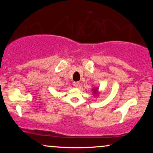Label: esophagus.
<instances>
[{
	"label": "esophagus",
	"mask_w": 153,
	"mask_h": 153,
	"mask_svg": "<svg viewBox=\"0 0 153 153\" xmlns=\"http://www.w3.org/2000/svg\"><path fill=\"white\" fill-rule=\"evenodd\" d=\"M79 85H80V82H78V81L73 82V85H74L75 87H78Z\"/></svg>",
	"instance_id": "obj_1"
}]
</instances>
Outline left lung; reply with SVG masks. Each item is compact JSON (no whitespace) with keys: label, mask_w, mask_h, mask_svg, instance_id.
I'll return each mask as SVG.
<instances>
[{"label":"left lung","mask_w":153,"mask_h":153,"mask_svg":"<svg viewBox=\"0 0 153 153\" xmlns=\"http://www.w3.org/2000/svg\"><path fill=\"white\" fill-rule=\"evenodd\" d=\"M94 92H96V90H94Z\"/></svg>","instance_id":"left-lung-1"}]
</instances>
